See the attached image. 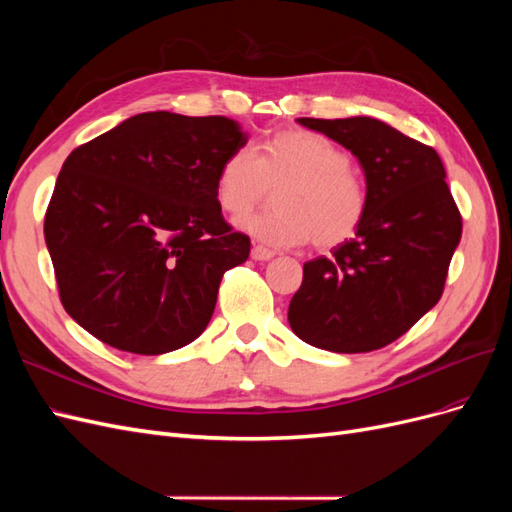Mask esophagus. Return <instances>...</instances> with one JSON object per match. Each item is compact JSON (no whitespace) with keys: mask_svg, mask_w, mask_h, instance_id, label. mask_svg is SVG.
<instances>
[{"mask_svg":"<svg viewBox=\"0 0 512 512\" xmlns=\"http://www.w3.org/2000/svg\"><path fill=\"white\" fill-rule=\"evenodd\" d=\"M273 256H275V252L269 250V247H265V245H254L252 247V258L254 260H271Z\"/></svg>","mask_w":512,"mask_h":512,"instance_id":"1","label":"esophagus"}]
</instances>
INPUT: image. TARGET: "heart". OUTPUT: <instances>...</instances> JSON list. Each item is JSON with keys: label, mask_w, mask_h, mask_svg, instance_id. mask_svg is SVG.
<instances>
[{"label": "heart", "mask_w": 512, "mask_h": 512, "mask_svg": "<svg viewBox=\"0 0 512 512\" xmlns=\"http://www.w3.org/2000/svg\"><path fill=\"white\" fill-rule=\"evenodd\" d=\"M277 188L275 207L241 226L277 247L312 241L333 250L361 230L367 215V185L352 156L331 138L305 128H282L260 143L256 158L235 149L215 177V200L232 220L265 203Z\"/></svg>", "instance_id": "heart-1"}]
</instances>
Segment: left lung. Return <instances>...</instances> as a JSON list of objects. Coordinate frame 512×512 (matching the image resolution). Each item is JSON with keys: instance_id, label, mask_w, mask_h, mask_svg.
<instances>
[{"instance_id": "1", "label": "left lung", "mask_w": 512, "mask_h": 512, "mask_svg": "<svg viewBox=\"0 0 512 512\" xmlns=\"http://www.w3.org/2000/svg\"><path fill=\"white\" fill-rule=\"evenodd\" d=\"M299 123L359 158L369 205L354 239L333 247L329 258L305 262L288 322L322 350H380L440 301L461 239V213L429 145L371 117Z\"/></svg>"}]
</instances>
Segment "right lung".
<instances>
[{"label": "right lung", "mask_w": 512, "mask_h": 512, "mask_svg": "<svg viewBox=\"0 0 512 512\" xmlns=\"http://www.w3.org/2000/svg\"><path fill=\"white\" fill-rule=\"evenodd\" d=\"M247 136L222 115L141 113L61 166L44 215L61 305L132 354L188 346L207 329L228 269L250 256L215 200V177Z\"/></svg>", "instance_id": "obj_1"}]
</instances>
